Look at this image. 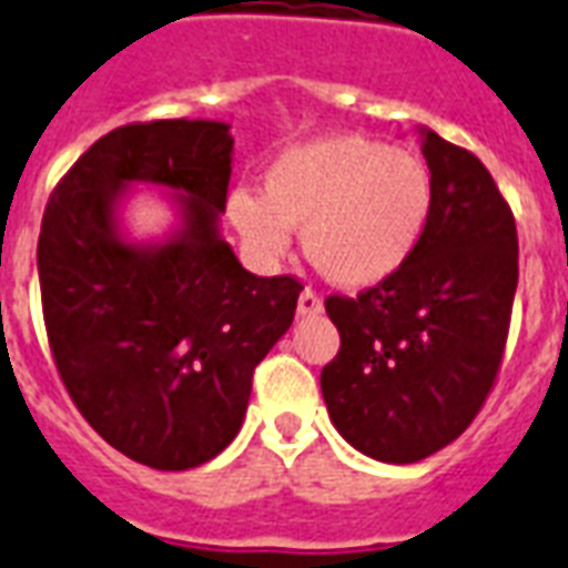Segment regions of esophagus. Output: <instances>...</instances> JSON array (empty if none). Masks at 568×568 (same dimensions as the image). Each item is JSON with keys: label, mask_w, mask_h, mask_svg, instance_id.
<instances>
[{"label": "esophagus", "mask_w": 568, "mask_h": 568, "mask_svg": "<svg viewBox=\"0 0 568 568\" xmlns=\"http://www.w3.org/2000/svg\"><path fill=\"white\" fill-rule=\"evenodd\" d=\"M325 310V304H322V297L316 295V292H301V297H297V316H318Z\"/></svg>", "instance_id": "esophagus-1"}]
</instances>
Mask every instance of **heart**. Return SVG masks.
Returning <instances> with one entry per match:
<instances>
[{"instance_id": "b5f03b06", "label": "heart", "mask_w": 568, "mask_h": 568, "mask_svg": "<svg viewBox=\"0 0 568 568\" xmlns=\"http://www.w3.org/2000/svg\"><path fill=\"white\" fill-rule=\"evenodd\" d=\"M434 210L422 159L364 134H322L283 150L262 178V199L231 192L229 220L252 250L283 255L288 229L327 283L373 288L409 262Z\"/></svg>"}]
</instances>
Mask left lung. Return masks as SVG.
<instances>
[{
	"instance_id": "left-lung-1",
	"label": "left lung",
	"mask_w": 568,
	"mask_h": 568,
	"mask_svg": "<svg viewBox=\"0 0 568 568\" xmlns=\"http://www.w3.org/2000/svg\"><path fill=\"white\" fill-rule=\"evenodd\" d=\"M434 210L400 271L325 310L339 352L322 369L327 415L382 464L455 443L494 388L518 288V231L487 168L422 129Z\"/></svg>"
}]
</instances>
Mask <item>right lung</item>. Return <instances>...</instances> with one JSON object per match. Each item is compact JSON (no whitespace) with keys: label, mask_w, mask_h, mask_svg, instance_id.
Listing matches in <instances>:
<instances>
[{"label":"right lung","mask_w":568,"mask_h":568,"mask_svg":"<svg viewBox=\"0 0 568 568\" xmlns=\"http://www.w3.org/2000/svg\"><path fill=\"white\" fill-rule=\"evenodd\" d=\"M229 129H113L53 189L38 237L44 325L71 400L104 443L168 473L207 464L237 436L252 369L292 327L304 288L250 273L222 237ZM141 182L175 201L165 242L122 231L119 207Z\"/></svg>","instance_id":"1"}]
</instances>
